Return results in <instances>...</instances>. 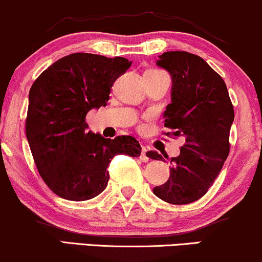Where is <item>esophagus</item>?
Instances as JSON below:
<instances>
[{"instance_id": "1", "label": "esophagus", "mask_w": 262, "mask_h": 262, "mask_svg": "<svg viewBox=\"0 0 262 262\" xmlns=\"http://www.w3.org/2000/svg\"><path fill=\"white\" fill-rule=\"evenodd\" d=\"M141 159H142V162H148L149 158L147 157V148L146 147H142V150H141Z\"/></svg>"}]
</instances>
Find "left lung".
Masks as SVG:
<instances>
[{"mask_svg": "<svg viewBox=\"0 0 262 262\" xmlns=\"http://www.w3.org/2000/svg\"><path fill=\"white\" fill-rule=\"evenodd\" d=\"M158 57L157 66L168 71L173 84L164 126L173 131L171 136L184 137L185 144L170 159L168 181L153 193L169 204H191L207 192L229 155L234 109L222 77L204 58L186 51H167ZM147 157L164 161L156 150Z\"/></svg>", "mask_w": 262, "mask_h": 262, "instance_id": "obj_1", "label": "left lung"}]
</instances>
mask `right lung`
Returning a JSON list of instances; mask_svg holds the SVG:
<instances>
[{"instance_id": "right-lung-1", "label": "right lung", "mask_w": 262, "mask_h": 262, "mask_svg": "<svg viewBox=\"0 0 262 262\" xmlns=\"http://www.w3.org/2000/svg\"><path fill=\"white\" fill-rule=\"evenodd\" d=\"M125 57L76 52L49 66L33 83L27 140L40 177L57 196L85 201L104 191L114 156L138 157L132 136L114 140L87 131L85 116L105 106L114 82L131 66Z\"/></svg>"}]
</instances>
